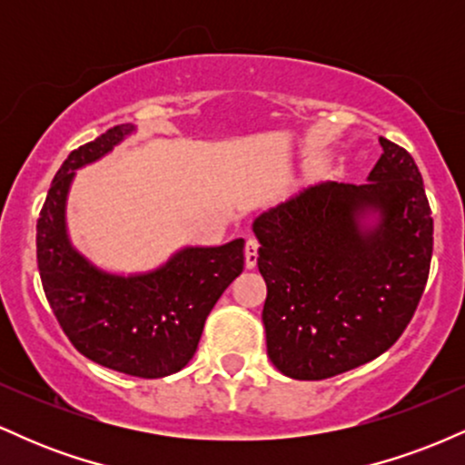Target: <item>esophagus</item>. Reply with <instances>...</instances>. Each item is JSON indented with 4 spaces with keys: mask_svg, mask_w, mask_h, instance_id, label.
<instances>
[{
    "mask_svg": "<svg viewBox=\"0 0 465 465\" xmlns=\"http://www.w3.org/2000/svg\"><path fill=\"white\" fill-rule=\"evenodd\" d=\"M255 264H258V240L247 238V244H244V266L253 269Z\"/></svg>",
    "mask_w": 465,
    "mask_h": 465,
    "instance_id": "34e87169",
    "label": "esophagus"
}]
</instances>
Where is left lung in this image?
<instances>
[{
  "mask_svg": "<svg viewBox=\"0 0 465 465\" xmlns=\"http://www.w3.org/2000/svg\"><path fill=\"white\" fill-rule=\"evenodd\" d=\"M378 142L365 183L322 181L253 221L266 354L295 381L332 378L387 351L429 280L424 181L404 148Z\"/></svg>",
  "mask_w": 465,
  "mask_h": 465,
  "instance_id": "left-lung-1",
  "label": "left lung"
}]
</instances>
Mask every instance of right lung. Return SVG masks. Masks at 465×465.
<instances>
[{
	"label": "right lung",
	"instance_id": "right-lung-1",
	"mask_svg": "<svg viewBox=\"0 0 465 465\" xmlns=\"http://www.w3.org/2000/svg\"><path fill=\"white\" fill-rule=\"evenodd\" d=\"M135 131L114 126L69 153L36 223V262L52 312L80 354L129 376L163 378L194 356L207 314L242 273L244 240L181 247L143 273H114L89 260L67 232L74 177Z\"/></svg>",
	"mask_w": 465,
	"mask_h": 465
}]
</instances>
